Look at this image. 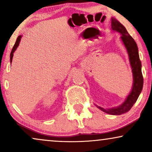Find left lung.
<instances>
[{"label":"left lung","instance_id":"left-lung-1","mask_svg":"<svg viewBox=\"0 0 152 152\" xmlns=\"http://www.w3.org/2000/svg\"><path fill=\"white\" fill-rule=\"evenodd\" d=\"M111 29L122 34L120 38L128 52L131 66L132 68L134 84L129 95L120 107L110 109H105L100 107H97L102 111L111 115H121L129 111L138 99L142 89L143 77L141 71V61L139 57L138 49L136 41L130 36L123 25L114 18H111Z\"/></svg>","mask_w":152,"mask_h":152}]
</instances>
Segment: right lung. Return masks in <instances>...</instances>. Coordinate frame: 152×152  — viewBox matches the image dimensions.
I'll list each match as a JSON object with an SVG mask.
<instances>
[{
    "label": "right lung",
    "instance_id": "1",
    "mask_svg": "<svg viewBox=\"0 0 152 152\" xmlns=\"http://www.w3.org/2000/svg\"><path fill=\"white\" fill-rule=\"evenodd\" d=\"M20 39H21V35H20V36H18L17 37V39H16L15 44H14V45L13 46V48H12V50L11 54H10V62H11V63H12V58H13V55H14L13 53H14V51L16 50V49L17 48V47L18 46V45H19Z\"/></svg>",
    "mask_w": 152,
    "mask_h": 152
}]
</instances>
